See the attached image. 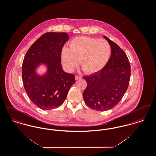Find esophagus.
I'll return each instance as SVG.
<instances>
[{"mask_svg":"<svg viewBox=\"0 0 156 156\" xmlns=\"http://www.w3.org/2000/svg\"><path fill=\"white\" fill-rule=\"evenodd\" d=\"M75 78L76 80H78L82 79V76H80V75H76L75 77Z\"/></svg>","mask_w":156,"mask_h":156,"instance_id":"34e87169","label":"esophagus"}]
</instances>
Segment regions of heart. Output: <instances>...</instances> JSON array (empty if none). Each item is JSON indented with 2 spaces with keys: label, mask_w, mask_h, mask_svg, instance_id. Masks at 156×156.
Here are the masks:
<instances>
[{
  "label": "heart",
  "mask_w": 156,
  "mask_h": 156,
  "mask_svg": "<svg viewBox=\"0 0 156 156\" xmlns=\"http://www.w3.org/2000/svg\"><path fill=\"white\" fill-rule=\"evenodd\" d=\"M111 46L104 40L93 37H76L64 47L61 53V62L68 72H73L79 64L86 73L99 72L110 58Z\"/></svg>",
  "instance_id": "1"
}]
</instances>
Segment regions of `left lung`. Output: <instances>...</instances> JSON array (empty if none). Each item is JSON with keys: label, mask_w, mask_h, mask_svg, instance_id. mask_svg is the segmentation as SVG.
I'll use <instances>...</instances> for the list:
<instances>
[{"label": "left lung", "mask_w": 156, "mask_h": 156, "mask_svg": "<svg viewBox=\"0 0 156 156\" xmlns=\"http://www.w3.org/2000/svg\"><path fill=\"white\" fill-rule=\"evenodd\" d=\"M111 48V55L99 72L84 76L87 87L83 92L86 105L98 111H106L119 104L128 88L130 66L125 52L104 36Z\"/></svg>", "instance_id": "left-lung-1"}]
</instances>
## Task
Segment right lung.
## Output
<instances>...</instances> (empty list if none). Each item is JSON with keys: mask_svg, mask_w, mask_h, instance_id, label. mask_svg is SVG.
Segmentation results:
<instances>
[{"mask_svg": "<svg viewBox=\"0 0 156 156\" xmlns=\"http://www.w3.org/2000/svg\"><path fill=\"white\" fill-rule=\"evenodd\" d=\"M69 38L66 33H47L31 45L24 58V89L31 101L43 110L61 106L75 82L74 75L64 72L60 64L62 47ZM41 65L46 72L40 75L37 70Z\"/></svg>", "mask_w": 156, "mask_h": 156, "instance_id": "1", "label": "right lung"}]
</instances>
